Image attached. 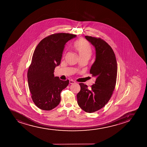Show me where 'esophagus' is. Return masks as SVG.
Listing matches in <instances>:
<instances>
[{
	"instance_id": "obj_1",
	"label": "esophagus",
	"mask_w": 147,
	"mask_h": 147,
	"mask_svg": "<svg viewBox=\"0 0 147 147\" xmlns=\"http://www.w3.org/2000/svg\"><path fill=\"white\" fill-rule=\"evenodd\" d=\"M75 81H74V80H69V83L70 84H74V83H75Z\"/></svg>"
}]
</instances>
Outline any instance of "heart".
<instances>
[{
	"label": "heart",
	"mask_w": 147,
	"mask_h": 147,
	"mask_svg": "<svg viewBox=\"0 0 147 147\" xmlns=\"http://www.w3.org/2000/svg\"><path fill=\"white\" fill-rule=\"evenodd\" d=\"M74 47L80 58L86 57L89 59L92 54V49L90 45L84 40L76 41L74 43Z\"/></svg>",
	"instance_id": "b5f03b06"
}]
</instances>
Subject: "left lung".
Masks as SVG:
<instances>
[{"instance_id":"left-lung-1","label":"left lung","mask_w":147,"mask_h":147,"mask_svg":"<svg viewBox=\"0 0 147 147\" xmlns=\"http://www.w3.org/2000/svg\"><path fill=\"white\" fill-rule=\"evenodd\" d=\"M85 37L95 48L96 59L90 73L96 80L90 88L80 83L77 100L83 110L93 113L105 107L111 97L116 83L117 63L113 49L105 41L88 36Z\"/></svg>"}]
</instances>
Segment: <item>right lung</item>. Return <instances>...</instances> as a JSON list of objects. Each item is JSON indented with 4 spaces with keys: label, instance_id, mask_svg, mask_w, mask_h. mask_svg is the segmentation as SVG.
I'll return each instance as SVG.
<instances>
[{
    "label": "right lung",
    "instance_id": "right-lung-1",
    "mask_svg": "<svg viewBox=\"0 0 147 147\" xmlns=\"http://www.w3.org/2000/svg\"><path fill=\"white\" fill-rule=\"evenodd\" d=\"M69 33H56L45 38L36 47L27 73L32 100L40 109L51 110L59 105L60 94L69 80L54 76V69L61 63L66 42L76 37Z\"/></svg>",
    "mask_w": 147,
    "mask_h": 147
}]
</instances>
